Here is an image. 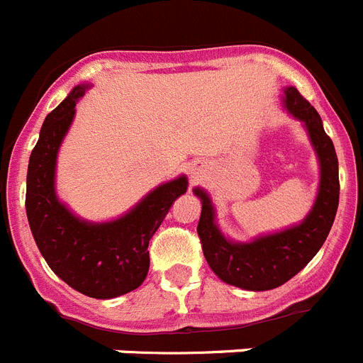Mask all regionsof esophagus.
Returning a JSON list of instances; mask_svg holds the SVG:
<instances>
[{"instance_id":"esophagus-1","label":"esophagus","mask_w":363,"mask_h":363,"mask_svg":"<svg viewBox=\"0 0 363 363\" xmlns=\"http://www.w3.org/2000/svg\"><path fill=\"white\" fill-rule=\"evenodd\" d=\"M202 169H203V167L200 165V163H193V165L189 167V174L193 176V178H198V176H200L203 172Z\"/></svg>"}]
</instances>
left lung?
<instances>
[{"label":"left lung","mask_w":363,"mask_h":363,"mask_svg":"<svg viewBox=\"0 0 363 363\" xmlns=\"http://www.w3.org/2000/svg\"><path fill=\"white\" fill-rule=\"evenodd\" d=\"M283 108L306 130L320 163V185L314 206L299 224L259 235L246 242L233 240L225 237L216 224V209L209 193L202 187L193 189L202 202L198 235L207 264L224 283L252 292L281 286L314 259L333 228L340 202L336 150L325 134L320 113L294 86L283 89Z\"/></svg>","instance_id":"1"}]
</instances>
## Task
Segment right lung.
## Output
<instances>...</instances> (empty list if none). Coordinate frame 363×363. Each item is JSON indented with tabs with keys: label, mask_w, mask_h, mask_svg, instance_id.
Here are the masks:
<instances>
[{
	"label": "right lung",
	"mask_w": 363,
	"mask_h": 363,
	"mask_svg": "<svg viewBox=\"0 0 363 363\" xmlns=\"http://www.w3.org/2000/svg\"><path fill=\"white\" fill-rule=\"evenodd\" d=\"M89 84L71 89L45 117L27 169L26 209L40 253L55 274L77 292L111 299L141 286L148 274V242L176 198L187 193V176L145 194L125 215L106 222L80 218L57 194V160L75 119V106Z\"/></svg>",
	"instance_id": "right-lung-1"
}]
</instances>
